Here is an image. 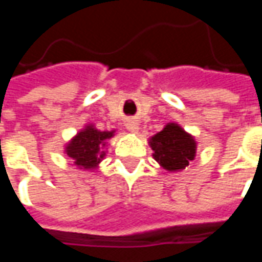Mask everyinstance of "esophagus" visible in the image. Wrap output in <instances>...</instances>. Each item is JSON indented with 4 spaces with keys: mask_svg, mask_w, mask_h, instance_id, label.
<instances>
[{
    "mask_svg": "<svg viewBox=\"0 0 262 262\" xmlns=\"http://www.w3.org/2000/svg\"><path fill=\"white\" fill-rule=\"evenodd\" d=\"M126 129L132 133H136L139 130V123H137V120L135 119H127L126 122Z\"/></svg>",
    "mask_w": 262,
    "mask_h": 262,
    "instance_id": "1",
    "label": "esophagus"
}]
</instances>
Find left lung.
Listing matches in <instances>:
<instances>
[{"label": "left lung", "mask_w": 262, "mask_h": 262, "mask_svg": "<svg viewBox=\"0 0 262 262\" xmlns=\"http://www.w3.org/2000/svg\"><path fill=\"white\" fill-rule=\"evenodd\" d=\"M154 160L168 171L184 170L195 159L196 142L177 123H168L150 139Z\"/></svg>", "instance_id": "obj_1"}]
</instances>
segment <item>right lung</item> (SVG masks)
Masks as SVG:
<instances>
[{
  "label": "right lung",
  "mask_w": 262,
  "mask_h": 262,
  "mask_svg": "<svg viewBox=\"0 0 262 262\" xmlns=\"http://www.w3.org/2000/svg\"><path fill=\"white\" fill-rule=\"evenodd\" d=\"M114 130L101 132L92 125L86 126L66 146V153L74 160V164L80 168L94 170L105 157L103 147L106 140L114 136Z\"/></svg>",
  "instance_id": "right-lung-1"
}]
</instances>
